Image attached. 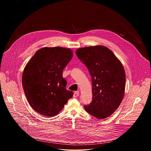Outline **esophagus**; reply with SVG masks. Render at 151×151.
<instances>
[{
  "label": "esophagus",
  "mask_w": 151,
  "mask_h": 151,
  "mask_svg": "<svg viewBox=\"0 0 151 151\" xmlns=\"http://www.w3.org/2000/svg\"><path fill=\"white\" fill-rule=\"evenodd\" d=\"M79 96V91H76V92H75L74 94H73V97L74 98H76L77 97H78Z\"/></svg>",
  "instance_id": "obj_1"
}]
</instances>
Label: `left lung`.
<instances>
[{
    "instance_id": "8db88e82",
    "label": "left lung",
    "mask_w": 151,
    "mask_h": 151,
    "mask_svg": "<svg viewBox=\"0 0 151 151\" xmlns=\"http://www.w3.org/2000/svg\"><path fill=\"white\" fill-rule=\"evenodd\" d=\"M79 59L86 66L92 78V101L84 106L99 119L111 115L120 105L125 91L123 66L113 52L104 46L79 48Z\"/></svg>"
}]
</instances>
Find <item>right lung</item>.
<instances>
[{
  "label": "right lung",
  "instance_id": "obj_1",
  "mask_svg": "<svg viewBox=\"0 0 151 151\" xmlns=\"http://www.w3.org/2000/svg\"><path fill=\"white\" fill-rule=\"evenodd\" d=\"M72 51L61 47H43L37 51L24 68L22 84L30 105L46 116L62 110L73 92L65 88L63 71L72 59Z\"/></svg>",
  "mask_w": 151,
  "mask_h": 151
}]
</instances>
